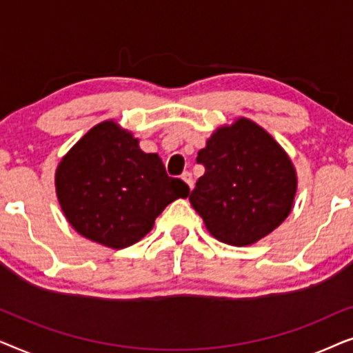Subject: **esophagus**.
I'll use <instances>...</instances> for the list:
<instances>
[{
    "label": "esophagus",
    "mask_w": 353,
    "mask_h": 353,
    "mask_svg": "<svg viewBox=\"0 0 353 353\" xmlns=\"http://www.w3.org/2000/svg\"><path fill=\"white\" fill-rule=\"evenodd\" d=\"M181 180L185 181L186 185L190 186V190H191V188H192V183H194V181H192V175H191V173H190V172H185V173H183V175H181Z\"/></svg>",
    "instance_id": "1"
}]
</instances>
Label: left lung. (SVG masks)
Wrapping results in <instances>:
<instances>
[{"instance_id": "obj_1", "label": "left lung", "mask_w": 353, "mask_h": 353, "mask_svg": "<svg viewBox=\"0 0 353 353\" xmlns=\"http://www.w3.org/2000/svg\"><path fill=\"white\" fill-rule=\"evenodd\" d=\"M205 173L190 202L209 233L230 245H249L276 230L291 214L297 175L270 133L241 117L220 127L197 152Z\"/></svg>"}]
</instances>
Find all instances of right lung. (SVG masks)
<instances>
[{
    "label": "right lung",
    "instance_id": "1",
    "mask_svg": "<svg viewBox=\"0 0 353 353\" xmlns=\"http://www.w3.org/2000/svg\"><path fill=\"white\" fill-rule=\"evenodd\" d=\"M56 192L77 233L123 249L144 238L170 202L188 197L190 186L168 176L161 157L143 152L132 133L105 120L62 157Z\"/></svg>",
    "mask_w": 353,
    "mask_h": 353
}]
</instances>
